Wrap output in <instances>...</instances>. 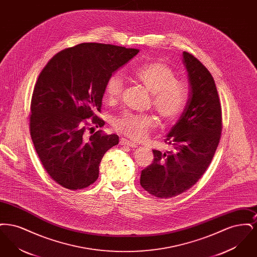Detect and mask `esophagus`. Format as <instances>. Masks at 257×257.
<instances>
[{
  "label": "esophagus",
  "instance_id": "esophagus-1",
  "mask_svg": "<svg viewBox=\"0 0 257 257\" xmlns=\"http://www.w3.org/2000/svg\"><path fill=\"white\" fill-rule=\"evenodd\" d=\"M120 145H121V146H127V147H137V145L135 144L134 142H131V141L125 139V138H121V139H120Z\"/></svg>",
  "mask_w": 257,
  "mask_h": 257
}]
</instances>
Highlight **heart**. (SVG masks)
<instances>
[{
  "instance_id": "1",
  "label": "heart",
  "mask_w": 257,
  "mask_h": 257,
  "mask_svg": "<svg viewBox=\"0 0 257 257\" xmlns=\"http://www.w3.org/2000/svg\"><path fill=\"white\" fill-rule=\"evenodd\" d=\"M136 78L152 93V105L167 121L179 116L186 105L187 90L168 65L159 61L147 62L135 70ZM124 81L118 72L111 74L105 84V96L110 102L116 101L122 93ZM157 119L150 113L123 111L114 118L116 131L133 140H144L156 127Z\"/></svg>"
}]
</instances>
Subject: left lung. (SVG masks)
I'll return each instance as SVG.
<instances>
[{
    "label": "left lung",
    "instance_id": "1",
    "mask_svg": "<svg viewBox=\"0 0 257 257\" xmlns=\"http://www.w3.org/2000/svg\"><path fill=\"white\" fill-rule=\"evenodd\" d=\"M183 63L190 92L186 108L165 139L173 150H153L152 164L141 174L142 187L160 198L178 196L201 178L214 157L222 128L220 98L212 75L188 52H183Z\"/></svg>",
    "mask_w": 257,
    "mask_h": 257
}]
</instances>
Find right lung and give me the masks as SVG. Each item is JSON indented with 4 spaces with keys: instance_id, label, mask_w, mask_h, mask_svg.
<instances>
[{
    "instance_id": "obj_1",
    "label": "right lung",
    "mask_w": 257,
    "mask_h": 257,
    "mask_svg": "<svg viewBox=\"0 0 257 257\" xmlns=\"http://www.w3.org/2000/svg\"><path fill=\"white\" fill-rule=\"evenodd\" d=\"M110 44L81 43L55 55L42 69L35 86L30 131L37 155L51 178L69 190L94 183L104 154L118 144V136L101 130L105 84L139 53Z\"/></svg>"
}]
</instances>
